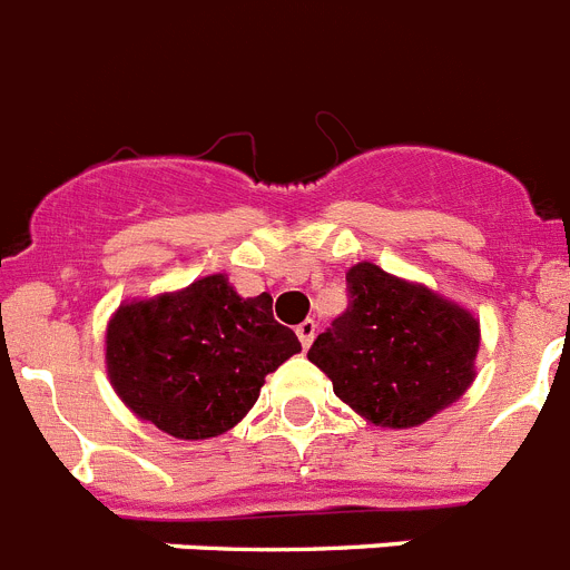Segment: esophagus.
Returning a JSON list of instances; mask_svg holds the SVG:
<instances>
[{
	"mask_svg": "<svg viewBox=\"0 0 570 570\" xmlns=\"http://www.w3.org/2000/svg\"><path fill=\"white\" fill-rule=\"evenodd\" d=\"M314 334H316V322L314 320H305L296 325V336H299L302 347H311V342H314Z\"/></svg>",
	"mask_w": 570,
	"mask_h": 570,
	"instance_id": "1",
	"label": "esophagus"
}]
</instances>
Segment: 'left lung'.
Segmentation results:
<instances>
[{"label": "left lung", "instance_id": "obj_1", "mask_svg": "<svg viewBox=\"0 0 570 570\" xmlns=\"http://www.w3.org/2000/svg\"><path fill=\"white\" fill-rule=\"evenodd\" d=\"M345 279V314L308 351L334 394L380 428L422 425L460 400L480 351L471 311L374 262L354 265Z\"/></svg>", "mask_w": 570, "mask_h": 570}]
</instances>
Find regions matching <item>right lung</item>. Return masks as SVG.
<instances>
[{
    "instance_id": "obj_1",
    "label": "right lung",
    "mask_w": 570,
    "mask_h": 570,
    "mask_svg": "<svg viewBox=\"0 0 570 570\" xmlns=\"http://www.w3.org/2000/svg\"><path fill=\"white\" fill-rule=\"evenodd\" d=\"M271 302L245 299L223 274L125 302L105 336L110 385L139 420L176 440L225 434L254 407L265 376L302 351Z\"/></svg>"
}]
</instances>
